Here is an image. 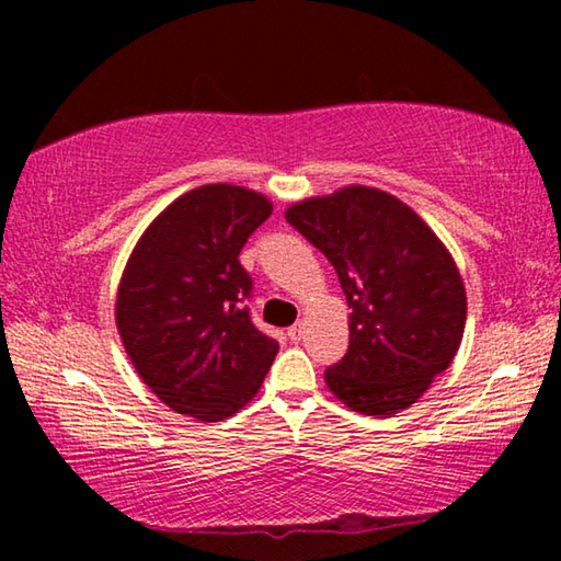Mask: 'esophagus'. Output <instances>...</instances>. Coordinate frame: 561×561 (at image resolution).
<instances>
[{
    "label": "esophagus",
    "instance_id": "1",
    "mask_svg": "<svg viewBox=\"0 0 561 561\" xmlns=\"http://www.w3.org/2000/svg\"><path fill=\"white\" fill-rule=\"evenodd\" d=\"M287 334H289V339L294 341V344H299V341H301V336H304V324H301V321H299V324H294V327H289V331H287Z\"/></svg>",
    "mask_w": 561,
    "mask_h": 561
}]
</instances>
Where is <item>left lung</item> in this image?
I'll use <instances>...</instances> for the list:
<instances>
[{
  "instance_id": "obj_1",
  "label": "left lung",
  "mask_w": 561,
  "mask_h": 561,
  "mask_svg": "<svg viewBox=\"0 0 561 561\" xmlns=\"http://www.w3.org/2000/svg\"><path fill=\"white\" fill-rule=\"evenodd\" d=\"M284 217L334 264L351 309L329 391L364 415L405 411L462 341L468 299L448 247L405 203L366 185L294 203Z\"/></svg>"
}]
</instances>
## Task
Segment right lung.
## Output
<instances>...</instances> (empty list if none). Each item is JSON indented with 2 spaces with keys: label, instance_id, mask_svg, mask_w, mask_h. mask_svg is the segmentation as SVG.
<instances>
[{
  "label": "right lung",
  "instance_id": "obj_1",
  "mask_svg": "<svg viewBox=\"0 0 561 561\" xmlns=\"http://www.w3.org/2000/svg\"><path fill=\"white\" fill-rule=\"evenodd\" d=\"M272 215L240 185L187 190L133 247L116 294V327L133 368L175 413L217 423L260 391L277 339L252 324V279L240 250Z\"/></svg>",
  "mask_w": 561,
  "mask_h": 561
}]
</instances>
